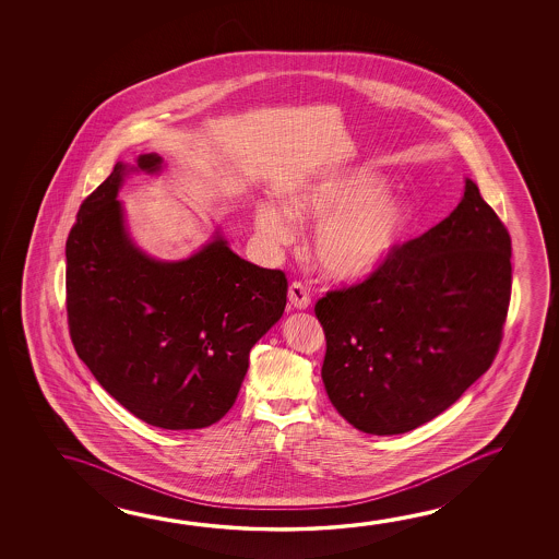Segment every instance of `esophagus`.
Returning a JSON list of instances; mask_svg holds the SVG:
<instances>
[{
  "instance_id": "obj_1",
  "label": "esophagus",
  "mask_w": 559,
  "mask_h": 559,
  "mask_svg": "<svg viewBox=\"0 0 559 559\" xmlns=\"http://www.w3.org/2000/svg\"><path fill=\"white\" fill-rule=\"evenodd\" d=\"M288 300H290V306L296 308V310H306L311 302L310 293L306 290V286L302 283L294 281L290 284V288H288Z\"/></svg>"
}]
</instances>
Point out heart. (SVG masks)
Here are the masks:
<instances>
[{"mask_svg":"<svg viewBox=\"0 0 559 559\" xmlns=\"http://www.w3.org/2000/svg\"><path fill=\"white\" fill-rule=\"evenodd\" d=\"M385 189L384 177L357 171L323 177L290 194L288 214L294 221L320 224L313 253L325 275L360 281L394 255L412 224L413 209ZM255 226L275 246L293 239V222L275 204L257 206Z\"/></svg>","mask_w":559,"mask_h":559,"instance_id":"1","label":"heart"}]
</instances>
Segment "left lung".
I'll return each mask as SVG.
<instances>
[{"instance_id":"obj_1","label":"left lung","mask_w":559,"mask_h":559,"mask_svg":"<svg viewBox=\"0 0 559 559\" xmlns=\"http://www.w3.org/2000/svg\"><path fill=\"white\" fill-rule=\"evenodd\" d=\"M511 284V236L466 179L449 218L316 302L338 415L368 435H402L449 409L493 362Z\"/></svg>"}]
</instances>
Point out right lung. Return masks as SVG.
I'll return each mask as SVG.
<instances>
[{
  "mask_svg": "<svg viewBox=\"0 0 559 559\" xmlns=\"http://www.w3.org/2000/svg\"><path fill=\"white\" fill-rule=\"evenodd\" d=\"M138 167L154 174L162 157ZM127 165L82 202L66 241V310L78 357L138 419L191 430L221 421L238 397L249 350L275 325L288 281L216 236L175 263L134 248L117 201Z\"/></svg>",
  "mask_w": 559,
  "mask_h": 559,
  "instance_id": "1",
  "label": "right lung"
}]
</instances>
